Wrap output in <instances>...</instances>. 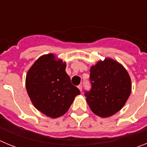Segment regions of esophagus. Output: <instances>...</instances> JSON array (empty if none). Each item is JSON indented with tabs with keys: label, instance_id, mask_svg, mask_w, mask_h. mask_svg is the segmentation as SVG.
I'll use <instances>...</instances> for the list:
<instances>
[{
	"label": "esophagus",
	"instance_id": "1",
	"mask_svg": "<svg viewBox=\"0 0 147 147\" xmlns=\"http://www.w3.org/2000/svg\"><path fill=\"white\" fill-rule=\"evenodd\" d=\"M78 88H79V89H80V91H82V85H79V86H78Z\"/></svg>",
	"mask_w": 147,
	"mask_h": 147
}]
</instances>
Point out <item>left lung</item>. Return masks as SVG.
Returning a JSON list of instances; mask_svg holds the SVG:
<instances>
[{"label":"left lung","mask_w":147,"mask_h":147,"mask_svg":"<svg viewBox=\"0 0 147 147\" xmlns=\"http://www.w3.org/2000/svg\"><path fill=\"white\" fill-rule=\"evenodd\" d=\"M91 89L85 96L90 108L100 117H110L124 107L132 84L123 65L110 58L98 61L90 67Z\"/></svg>","instance_id":"obj_1"}]
</instances>
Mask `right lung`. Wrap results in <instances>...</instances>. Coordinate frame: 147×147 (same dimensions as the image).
<instances>
[{"mask_svg": "<svg viewBox=\"0 0 147 147\" xmlns=\"http://www.w3.org/2000/svg\"><path fill=\"white\" fill-rule=\"evenodd\" d=\"M66 64L53 54L40 57L26 74V87L36 108L53 119L67 112L80 90L71 82Z\"/></svg>", "mask_w": 147, "mask_h": 147, "instance_id": "add662e5", "label": "right lung"}]
</instances>
